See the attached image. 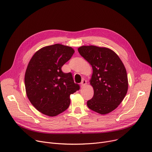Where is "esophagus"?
I'll return each instance as SVG.
<instances>
[{
  "mask_svg": "<svg viewBox=\"0 0 152 152\" xmlns=\"http://www.w3.org/2000/svg\"><path fill=\"white\" fill-rule=\"evenodd\" d=\"M87 84V81L85 80V79H83L81 83V88H83V87Z\"/></svg>",
  "mask_w": 152,
  "mask_h": 152,
  "instance_id": "1",
  "label": "esophagus"
}]
</instances>
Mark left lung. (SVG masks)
<instances>
[{
  "instance_id": "8db88e82",
  "label": "left lung",
  "mask_w": 152,
  "mask_h": 152,
  "mask_svg": "<svg viewBox=\"0 0 152 152\" xmlns=\"http://www.w3.org/2000/svg\"><path fill=\"white\" fill-rule=\"evenodd\" d=\"M77 50L92 67L89 82L94 89V96L87 101V107L100 115L111 112L122 102L128 89L123 63L108 48L83 45Z\"/></svg>"
}]
</instances>
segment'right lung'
Masks as SVG:
<instances>
[{"instance_id":"add662e5","label":"right lung","mask_w":152,"mask_h":152,"mask_svg":"<svg viewBox=\"0 0 152 152\" xmlns=\"http://www.w3.org/2000/svg\"><path fill=\"white\" fill-rule=\"evenodd\" d=\"M75 53L73 48L60 44L37 50L30 60L25 76L27 97L39 111L50 117L65 111L70 95L79 89L71 73L61 67Z\"/></svg>"}]
</instances>
